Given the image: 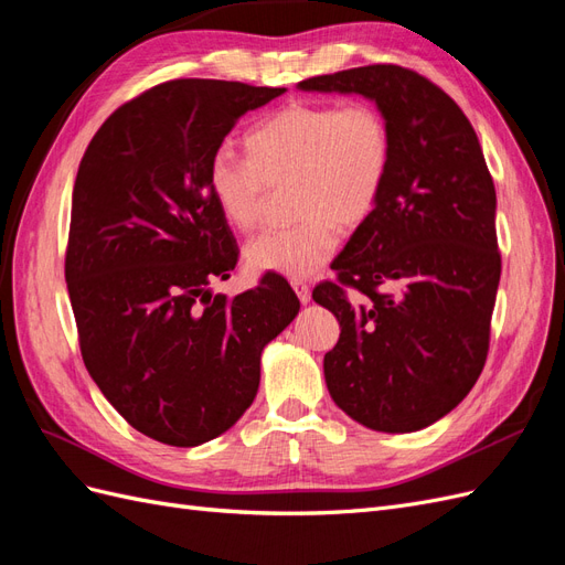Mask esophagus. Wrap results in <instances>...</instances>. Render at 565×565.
Segmentation results:
<instances>
[{"mask_svg":"<svg viewBox=\"0 0 565 565\" xmlns=\"http://www.w3.org/2000/svg\"><path fill=\"white\" fill-rule=\"evenodd\" d=\"M292 287H295V292H297V297H299L301 303H309V301H311V287H309V282L295 280Z\"/></svg>","mask_w":565,"mask_h":565,"instance_id":"obj_1","label":"esophagus"}]
</instances>
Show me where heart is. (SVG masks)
Wrapping results in <instances>:
<instances>
[{"label":"heart","mask_w":565,"mask_h":565,"mask_svg":"<svg viewBox=\"0 0 565 565\" xmlns=\"http://www.w3.org/2000/svg\"><path fill=\"white\" fill-rule=\"evenodd\" d=\"M247 158L216 152L207 183L235 231L262 224L270 185L292 179L297 224L252 241V270L303 280L332 259L339 226L358 228L380 207L393 162L386 115L367 100L303 104L268 113L245 136Z\"/></svg>","instance_id":"1"}]
</instances>
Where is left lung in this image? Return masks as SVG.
<instances>
[{
	"label": "left lung",
	"instance_id": "1",
	"mask_svg": "<svg viewBox=\"0 0 565 565\" xmlns=\"http://www.w3.org/2000/svg\"><path fill=\"white\" fill-rule=\"evenodd\" d=\"M299 89L361 94L391 125L380 207L313 299L341 328L322 361L332 401L367 429L419 431L465 401L488 355L502 259L481 143L446 92L401 65L309 77Z\"/></svg>",
	"mask_w": 565,
	"mask_h": 565
}]
</instances>
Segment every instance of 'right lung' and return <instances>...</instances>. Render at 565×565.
I'll list each match as a JSON object with an SVG mask.
<instances>
[{
	"label": "right lung",
	"mask_w": 565,
	"mask_h": 565,
	"mask_svg": "<svg viewBox=\"0 0 565 565\" xmlns=\"http://www.w3.org/2000/svg\"><path fill=\"white\" fill-rule=\"evenodd\" d=\"M285 94L172 79L119 106L73 188L65 282L92 380L136 431L193 448L243 417L262 351L299 313L285 278L228 299L237 245L212 198L210 162L247 110Z\"/></svg>",
	"instance_id": "1"
}]
</instances>
